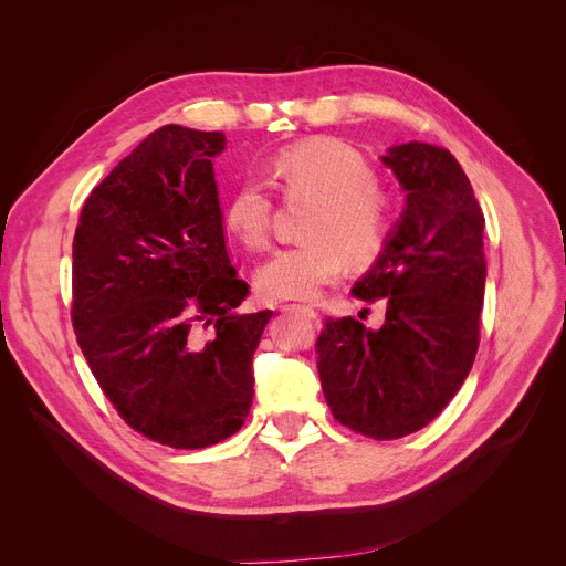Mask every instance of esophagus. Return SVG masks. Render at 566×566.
Listing matches in <instances>:
<instances>
[{"label":"esophagus","instance_id":"34e87169","mask_svg":"<svg viewBox=\"0 0 566 566\" xmlns=\"http://www.w3.org/2000/svg\"><path fill=\"white\" fill-rule=\"evenodd\" d=\"M282 310H284V312H289V310H301V312H305L307 316L316 318V312H314L312 307H305V305H282Z\"/></svg>","mask_w":566,"mask_h":566}]
</instances>
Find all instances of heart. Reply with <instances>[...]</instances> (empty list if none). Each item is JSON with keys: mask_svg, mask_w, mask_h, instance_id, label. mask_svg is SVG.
<instances>
[{"mask_svg": "<svg viewBox=\"0 0 566 566\" xmlns=\"http://www.w3.org/2000/svg\"><path fill=\"white\" fill-rule=\"evenodd\" d=\"M273 186L284 199H310L305 243L286 245L268 256L254 275L265 301H307L333 284L344 259L350 265L374 263L388 245L395 201L376 184L374 167L337 139H307L280 151L271 163ZM275 197L263 178L235 184L224 201V227L245 248L268 243Z\"/></svg>", "mask_w": 566, "mask_h": 566, "instance_id": "1", "label": "heart"}]
</instances>
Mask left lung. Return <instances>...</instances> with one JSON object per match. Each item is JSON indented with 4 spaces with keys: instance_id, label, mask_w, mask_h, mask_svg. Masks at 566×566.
<instances>
[{
    "instance_id": "obj_1",
    "label": "left lung",
    "mask_w": 566,
    "mask_h": 566,
    "mask_svg": "<svg viewBox=\"0 0 566 566\" xmlns=\"http://www.w3.org/2000/svg\"><path fill=\"white\" fill-rule=\"evenodd\" d=\"M382 163L406 190V211L353 298L385 303L380 331L325 318L316 339L321 388L335 420L395 440L420 431L459 392L480 348L484 213L457 158L424 142Z\"/></svg>"
}]
</instances>
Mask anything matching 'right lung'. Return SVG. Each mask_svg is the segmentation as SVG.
Listing matches in <instances>:
<instances>
[{
  "instance_id": "obj_1",
  "label": "right lung",
  "mask_w": 566,
  "mask_h": 566,
  "mask_svg": "<svg viewBox=\"0 0 566 566\" xmlns=\"http://www.w3.org/2000/svg\"><path fill=\"white\" fill-rule=\"evenodd\" d=\"M222 148V133L158 128L86 197L73 238L86 365L130 429L176 450L243 427L273 316L235 314L250 286L227 254L211 163Z\"/></svg>"
}]
</instances>
